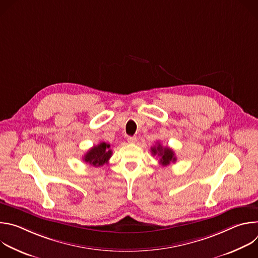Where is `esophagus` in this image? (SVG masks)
Wrapping results in <instances>:
<instances>
[{
	"mask_svg": "<svg viewBox=\"0 0 258 258\" xmlns=\"http://www.w3.org/2000/svg\"><path fill=\"white\" fill-rule=\"evenodd\" d=\"M127 142L131 143V144H135L137 142V138L136 137H128Z\"/></svg>",
	"mask_w": 258,
	"mask_h": 258,
	"instance_id": "obj_1",
	"label": "esophagus"
}]
</instances>
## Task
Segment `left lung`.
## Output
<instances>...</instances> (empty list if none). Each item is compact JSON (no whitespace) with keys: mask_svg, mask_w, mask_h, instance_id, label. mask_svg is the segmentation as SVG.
Masks as SVG:
<instances>
[{"mask_svg":"<svg viewBox=\"0 0 258 258\" xmlns=\"http://www.w3.org/2000/svg\"><path fill=\"white\" fill-rule=\"evenodd\" d=\"M157 145L151 147V153L152 155H157L160 157L159 163L162 166H166L170 164L171 162L174 163L176 161V157L174 155V152L168 148V147H163L160 143H156Z\"/></svg>","mask_w":258,"mask_h":258,"instance_id":"1","label":"left lung"}]
</instances>
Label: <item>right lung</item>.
<instances>
[{"label":"right lung","instance_id":"obj_1","mask_svg":"<svg viewBox=\"0 0 258 258\" xmlns=\"http://www.w3.org/2000/svg\"><path fill=\"white\" fill-rule=\"evenodd\" d=\"M111 156L112 150L110 149V145L105 142H101L86 153L84 156V161L95 167H99L105 163H108V160Z\"/></svg>","mask_w":258,"mask_h":258}]
</instances>
